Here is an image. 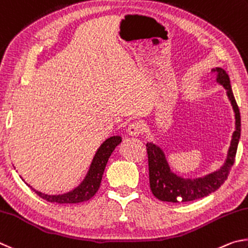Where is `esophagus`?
Returning <instances> with one entry per match:
<instances>
[{"label": "esophagus", "mask_w": 248, "mask_h": 248, "mask_svg": "<svg viewBox=\"0 0 248 248\" xmlns=\"http://www.w3.org/2000/svg\"><path fill=\"white\" fill-rule=\"evenodd\" d=\"M141 132H142V127L140 122H133L132 124H129V126L127 128V134L132 137L140 136Z\"/></svg>", "instance_id": "esophagus-1"}]
</instances>
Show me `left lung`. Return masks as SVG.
<instances>
[{"mask_svg": "<svg viewBox=\"0 0 248 248\" xmlns=\"http://www.w3.org/2000/svg\"><path fill=\"white\" fill-rule=\"evenodd\" d=\"M217 82L223 86L227 90L229 101L234 111L235 117V131L233 132L231 145L229 147L227 158L220 169L201 177H183L175 172L168 162L164 150L154 141L147 144V153H148L149 161V181L150 189L154 196L159 201L168 202H186L196 201V199L206 197L208 195L216 192L225 180L228 179L230 170L235 160V155L241 138V114L237 103L234 98L230 77L221 67H216Z\"/></svg>", "mask_w": 248, "mask_h": 248, "instance_id": "1", "label": "left lung"}]
</instances>
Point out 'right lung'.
<instances>
[{"label": "right lung", "mask_w": 248, "mask_h": 248, "mask_svg": "<svg viewBox=\"0 0 248 248\" xmlns=\"http://www.w3.org/2000/svg\"><path fill=\"white\" fill-rule=\"evenodd\" d=\"M122 142L121 136H112L108 140H104L101 146L99 147L95 151L93 155V161L90 163V167L88 169L86 176L84 180L80 182V184L76 186L75 188H73L69 192L63 193V194H46L39 190L34 189L32 186H30L23 180L26 184H27L30 188H31L38 196L46 199L49 202H56V203H77L82 202L86 201H89L91 197H93V195L97 193V190L100 187V183H101L102 175L106 169L107 163L108 161V158L111 157V155L114 149L116 148Z\"/></svg>", "instance_id": "1"}]
</instances>
